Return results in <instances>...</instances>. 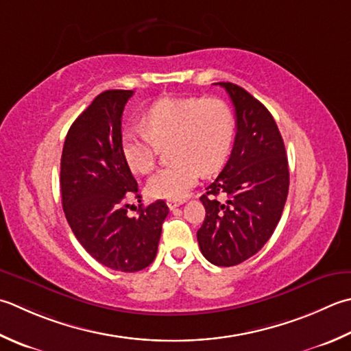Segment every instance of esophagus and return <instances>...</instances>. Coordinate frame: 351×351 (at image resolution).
Instances as JSON below:
<instances>
[{
    "mask_svg": "<svg viewBox=\"0 0 351 351\" xmlns=\"http://www.w3.org/2000/svg\"><path fill=\"white\" fill-rule=\"evenodd\" d=\"M182 204H184L182 199H169V201H167V207H169L170 210H173V208H176V207H180V205H182Z\"/></svg>",
    "mask_w": 351,
    "mask_h": 351,
    "instance_id": "esophagus-1",
    "label": "esophagus"
}]
</instances>
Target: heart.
<instances>
[{"label": "heart", "mask_w": 351, "mask_h": 351, "mask_svg": "<svg viewBox=\"0 0 351 351\" xmlns=\"http://www.w3.org/2000/svg\"><path fill=\"white\" fill-rule=\"evenodd\" d=\"M121 136V154L136 173L154 169L160 146L169 144V166L150 176L147 193L155 199H182L195 187L201 169L217 170L236 135V117L221 99H160Z\"/></svg>", "instance_id": "1"}]
</instances>
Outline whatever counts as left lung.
<instances>
[{"label":"left lung","mask_w":351,"mask_h":351,"mask_svg":"<svg viewBox=\"0 0 351 351\" xmlns=\"http://www.w3.org/2000/svg\"><path fill=\"white\" fill-rule=\"evenodd\" d=\"M236 111L230 160L201 196L205 219L197 230L202 256L216 266H236L263 248L283 213L289 167L283 138L263 103L230 82H219ZM223 194L227 201H217Z\"/></svg>","instance_id":"obj_1"}]
</instances>
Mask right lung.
Segmentation results:
<instances>
[{
  "label": "right lung",
  "mask_w": 351,
  "mask_h": 351,
  "mask_svg": "<svg viewBox=\"0 0 351 351\" xmlns=\"http://www.w3.org/2000/svg\"><path fill=\"white\" fill-rule=\"evenodd\" d=\"M129 89H109L93 100L68 130L60 158L62 207L75 239L103 266L136 272L155 260L164 201L128 216L138 184L121 154V115Z\"/></svg>",
  "instance_id": "obj_1"
}]
</instances>
